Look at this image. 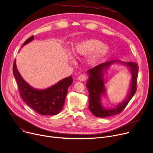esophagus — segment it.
<instances>
[{
    "instance_id": "1",
    "label": "esophagus",
    "mask_w": 153,
    "mask_h": 153,
    "mask_svg": "<svg viewBox=\"0 0 153 153\" xmlns=\"http://www.w3.org/2000/svg\"><path fill=\"white\" fill-rule=\"evenodd\" d=\"M86 79H87V77L85 74H81L78 77V80H80V81H82H82L85 80Z\"/></svg>"
}]
</instances>
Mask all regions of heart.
Listing matches in <instances>:
<instances>
[{
	"label": "heart",
	"instance_id": "heart-1",
	"mask_svg": "<svg viewBox=\"0 0 153 153\" xmlns=\"http://www.w3.org/2000/svg\"><path fill=\"white\" fill-rule=\"evenodd\" d=\"M73 53L79 56L88 55L86 62L94 65L107 55L109 47L99 40L90 39L77 42L73 47Z\"/></svg>",
	"mask_w": 153,
	"mask_h": 153
}]
</instances>
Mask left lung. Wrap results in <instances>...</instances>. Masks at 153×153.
<instances>
[{
	"instance_id": "obj_1",
	"label": "left lung",
	"mask_w": 153,
	"mask_h": 153,
	"mask_svg": "<svg viewBox=\"0 0 153 153\" xmlns=\"http://www.w3.org/2000/svg\"><path fill=\"white\" fill-rule=\"evenodd\" d=\"M116 64L123 65L127 67L132 77L126 98L122 102L113 108H107L103 106L102 97L105 96L106 78L104 75L108 69ZM138 73V66L137 63L124 62L120 60H113L101 63L87 71L88 78L87 80L86 87L88 91V108L95 116L105 118L119 114L127 105L130 100L134 97L136 91L137 80Z\"/></svg>"
}]
</instances>
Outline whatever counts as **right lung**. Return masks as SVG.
I'll return each instance as SVG.
<instances>
[{
	"mask_svg": "<svg viewBox=\"0 0 153 153\" xmlns=\"http://www.w3.org/2000/svg\"><path fill=\"white\" fill-rule=\"evenodd\" d=\"M34 36L27 39L22 47L34 40ZM13 73L25 102L37 113L41 115H56L62 110L69 87L73 84L71 76L44 89L36 88L30 85L19 73L16 59L13 66Z\"/></svg>",
	"mask_w": 153,
	"mask_h": 153,
	"instance_id": "add662e5",
	"label": "right lung"
}]
</instances>
